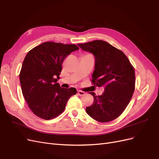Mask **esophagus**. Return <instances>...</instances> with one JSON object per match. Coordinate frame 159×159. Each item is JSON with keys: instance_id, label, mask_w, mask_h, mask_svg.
Returning a JSON list of instances; mask_svg holds the SVG:
<instances>
[{"instance_id": "esophagus-1", "label": "esophagus", "mask_w": 159, "mask_h": 159, "mask_svg": "<svg viewBox=\"0 0 159 159\" xmlns=\"http://www.w3.org/2000/svg\"><path fill=\"white\" fill-rule=\"evenodd\" d=\"M78 94L80 96H82V95H85V93L84 92V91H81V90H78Z\"/></svg>"}]
</instances>
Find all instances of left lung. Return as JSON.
Returning <instances> with one entry per match:
<instances>
[{"instance_id":"left-lung-1","label":"left lung","mask_w":159,"mask_h":159,"mask_svg":"<svg viewBox=\"0 0 159 159\" xmlns=\"http://www.w3.org/2000/svg\"><path fill=\"white\" fill-rule=\"evenodd\" d=\"M78 46L95 56L91 82L105 87L101 95L89 93L94 101L86 107V112L99 122L111 121L121 115L132 98L135 85L134 68L122 51L107 42L94 40Z\"/></svg>"}]
</instances>
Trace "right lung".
I'll list each match as a JSON object with an SVG mask.
<instances>
[{
	"instance_id": "add662e5",
	"label": "right lung",
	"mask_w": 159,
	"mask_h": 159,
	"mask_svg": "<svg viewBox=\"0 0 159 159\" xmlns=\"http://www.w3.org/2000/svg\"><path fill=\"white\" fill-rule=\"evenodd\" d=\"M75 44L46 42L28 52L20 72L24 98L36 116L50 120L64 111L68 100L76 94L74 88L65 89L58 83L66 57L78 50Z\"/></svg>"
}]
</instances>
